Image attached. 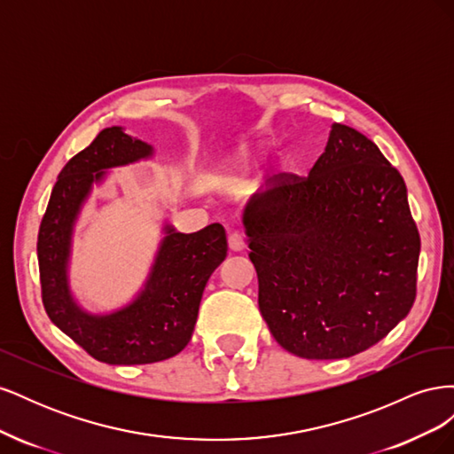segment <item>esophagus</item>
Here are the masks:
<instances>
[{"instance_id": "obj_1", "label": "esophagus", "mask_w": 454, "mask_h": 454, "mask_svg": "<svg viewBox=\"0 0 454 454\" xmlns=\"http://www.w3.org/2000/svg\"><path fill=\"white\" fill-rule=\"evenodd\" d=\"M244 246H246V242H244V237L240 235V232H231L229 235V248L232 250V252H240V250H244Z\"/></svg>"}]
</instances>
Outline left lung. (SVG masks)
Returning <instances> with one entry per match:
<instances>
[{
    "label": "left lung",
    "instance_id": "8db88e82",
    "mask_svg": "<svg viewBox=\"0 0 454 454\" xmlns=\"http://www.w3.org/2000/svg\"><path fill=\"white\" fill-rule=\"evenodd\" d=\"M244 227L261 316L299 358L364 352L415 303L420 237L405 182L347 125L332 127L309 176H274Z\"/></svg>",
    "mask_w": 454,
    "mask_h": 454
}]
</instances>
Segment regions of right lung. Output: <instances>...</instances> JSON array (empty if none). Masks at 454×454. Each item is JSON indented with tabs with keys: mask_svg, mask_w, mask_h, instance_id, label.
Returning a JSON list of instances; mask_svg holds the SVG:
<instances>
[{
	"mask_svg": "<svg viewBox=\"0 0 454 454\" xmlns=\"http://www.w3.org/2000/svg\"><path fill=\"white\" fill-rule=\"evenodd\" d=\"M151 153V145L121 127L104 129L89 147L66 162L39 225L41 299L51 322L94 360L112 365L155 364L182 352L193 335L206 282L227 255L223 225L212 223L191 235L167 225L144 292L129 307L94 316L75 305L66 270L81 204L92 184L102 180L104 170Z\"/></svg>",
	"mask_w": 454,
	"mask_h": 454,
	"instance_id": "right-lung-1",
	"label": "right lung"
}]
</instances>
